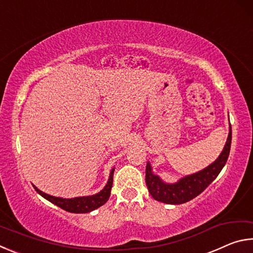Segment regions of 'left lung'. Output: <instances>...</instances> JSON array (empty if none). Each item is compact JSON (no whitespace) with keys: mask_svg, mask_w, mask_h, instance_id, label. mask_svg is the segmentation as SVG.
Returning a JSON list of instances; mask_svg holds the SVG:
<instances>
[{"mask_svg":"<svg viewBox=\"0 0 253 253\" xmlns=\"http://www.w3.org/2000/svg\"><path fill=\"white\" fill-rule=\"evenodd\" d=\"M231 139H232V130L230 125L228 138L219 157L205 169L191 175H186L175 183L163 181L158 175L154 174L151 163L147 162L146 185L149 193L158 202L166 204H183L193 200L202 193L224 168L230 154Z\"/></svg>","mask_w":253,"mask_h":253,"instance_id":"left-lung-1","label":"left lung"}]
</instances>
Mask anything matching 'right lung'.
I'll use <instances>...</instances> for the list:
<instances>
[{"label": "right lung", "mask_w": 253, "mask_h": 253, "mask_svg": "<svg viewBox=\"0 0 253 253\" xmlns=\"http://www.w3.org/2000/svg\"><path fill=\"white\" fill-rule=\"evenodd\" d=\"M114 170L115 168L111 169L109 178L107 181L105 187L102 188L100 192L88 196H78V198H72V199H63L58 198V196H52L44 193V192L40 191L37 186L33 187L36 188V191L41 196H43L45 200H48L49 202L53 203L57 207L61 208L65 211L71 212V213H88L91 212L93 210L100 208L101 205H104L107 201H108L110 196L111 186H113V177H114Z\"/></svg>", "instance_id": "right-lung-1"}]
</instances>
